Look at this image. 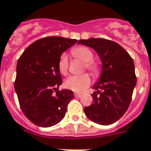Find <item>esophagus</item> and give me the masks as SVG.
Listing matches in <instances>:
<instances>
[{
    "label": "esophagus",
    "mask_w": 151,
    "mask_h": 151,
    "mask_svg": "<svg viewBox=\"0 0 151 151\" xmlns=\"http://www.w3.org/2000/svg\"><path fill=\"white\" fill-rule=\"evenodd\" d=\"M74 96H76V97H78V98H80V97H82V94H80V93H75Z\"/></svg>",
    "instance_id": "1"
}]
</instances>
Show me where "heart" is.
Segmentation results:
<instances>
[{"instance_id": "1", "label": "heart", "mask_w": 151, "mask_h": 151, "mask_svg": "<svg viewBox=\"0 0 151 151\" xmlns=\"http://www.w3.org/2000/svg\"><path fill=\"white\" fill-rule=\"evenodd\" d=\"M71 54L76 60L82 61L84 63V68L89 71L95 76L99 74V66L96 61L92 60L94 55L92 51L87 47L80 46L74 47L71 50ZM58 68L61 74L66 76L68 72V58L65 53H63L60 56L58 61ZM91 80L88 74H83L81 76H72L68 78L64 85L68 89L76 91L81 92L85 88L89 87Z\"/></svg>"}]
</instances>
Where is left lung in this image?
<instances>
[{
	"instance_id": "obj_1",
	"label": "left lung",
	"mask_w": 151,
	"mask_h": 151,
	"mask_svg": "<svg viewBox=\"0 0 151 151\" xmlns=\"http://www.w3.org/2000/svg\"><path fill=\"white\" fill-rule=\"evenodd\" d=\"M98 53L102 74L93 89V104L84 107L87 117L100 125H111L125 114L131 104L136 85L134 64L131 55L116 42L102 38L80 40Z\"/></svg>"
}]
</instances>
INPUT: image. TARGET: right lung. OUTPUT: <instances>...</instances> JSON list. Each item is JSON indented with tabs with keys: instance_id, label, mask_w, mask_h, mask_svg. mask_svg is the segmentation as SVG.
I'll use <instances>...</instances> for the list:
<instances>
[{
	"instance_id": "1",
	"label": "right lung",
	"mask_w": 151,
	"mask_h": 151,
	"mask_svg": "<svg viewBox=\"0 0 151 151\" xmlns=\"http://www.w3.org/2000/svg\"><path fill=\"white\" fill-rule=\"evenodd\" d=\"M77 41L45 37L29 45L18 60L14 88L20 109L35 125L49 127L65 116L74 95L68 89L59 91L62 78L58 61L62 53Z\"/></svg>"
}]
</instances>
